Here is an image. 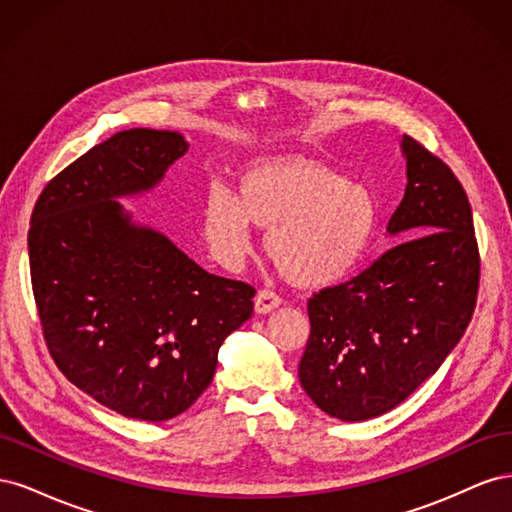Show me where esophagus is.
Here are the masks:
<instances>
[{"instance_id": "1", "label": "esophagus", "mask_w": 512, "mask_h": 512, "mask_svg": "<svg viewBox=\"0 0 512 512\" xmlns=\"http://www.w3.org/2000/svg\"><path fill=\"white\" fill-rule=\"evenodd\" d=\"M280 305H282V299L277 297V294L271 292V290H260L256 294L254 307H256L258 314H269V312H273L275 307H280Z\"/></svg>"}]
</instances>
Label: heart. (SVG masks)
Segmentation results:
<instances>
[{
    "instance_id": "1",
    "label": "heart",
    "mask_w": 512,
    "mask_h": 512,
    "mask_svg": "<svg viewBox=\"0 0 512 512\" xmlns=\"http://www.w3.org/2000/svg\"><path fill=\"white\" fill-rule=\"evenodd\" d=\"M205 237L226 267L250 250L252 224L267 228L265 250L292 284L329 286L363 258L378 224L374 196L335 170L288 158L245 168L237 194L213 185L203 205Z\"/></svg>"
}]
</instances>
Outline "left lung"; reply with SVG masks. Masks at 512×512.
Here are the masks:
<instances>
[{"label":"left lung","instance_id":"1","mask_svg":"<svg viewBox=\"0 0 512 512\" xmlns=\"http://www.w3.org/2000/svg\"><path fill=\"white\" fill-rule=\"evenodd\" d=\"M401 153L406 194L386 226L401 243L307 301L301 386L348 423L397 408L436 374L476 305L480 260L466 190L414 138H401Z\"/></svg>","mask_w":512,"mask_h":512}]
</instances>
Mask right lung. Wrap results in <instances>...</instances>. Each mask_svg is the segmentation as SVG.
I'll use <instances>...</instances> for the list:
<instances>
[{"mask_svg": "<svg viewBox=\"0 0 512 512\" xmlns=\"http://www.w3.org/2000/svg\"><path fill=\"white\" fill-rule=\"evenodd\" d=\"M188 147L179 132H117L46 183L27 237L53 361L138 421L188 410L211 384L224 339L254 312L250 284L207 273L117 203L156 188Z\"/></svg>", "mask_w": 512, "mask_h": 512, "instance_id": "1", "label": "right lung"}]
</instances>
